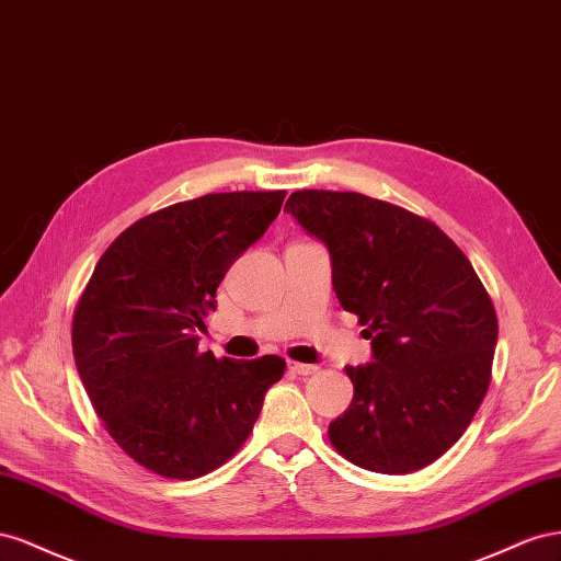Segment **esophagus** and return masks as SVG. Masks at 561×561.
I'll list each match as a JSON object with an SVG mask.
<instances>
[{
	"instance_id": "esophagus-1",
	"label": "esophagus",
	"mask_w": 561,
	"mask_h": 561,
	"mask_svg": "<svg viewBox=\"0 0 561 561\" xmlns=\"http://www.w3.org/2000/svg\"><path fill=\"white\" fill-rule=\"evenodd\" d=\"M289 371H294L298 376H312V374H317V366L302 364V362H289Z\"/></svg>"
}]
</instances>
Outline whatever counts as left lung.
<instances>
[{
  "mask_svg": "<svg viewBox=\"0 0 561 561\" xmlns=\"http://www.w3.org/2000/svg\"><path fill=\"white\" fill-rule=\"evenodd\" d=\"M329 247L333 291L374 359L345 366L350 409L329 425L355 466L409 474L442 458L484 402L499 317L468 255L435 222L359 192L298 190L284 206Z\"/></svg>",
  "mask_w": 561,
  "mask_h": 561,
  "instance_id": "left-lung-1",
  "label": "left lung"
}]
</instances>
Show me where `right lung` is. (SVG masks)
<instances>
[{"label": "right lung", "instance_id": "1", "mask_svg": "<svg viewBox=\"0 0 561 561\" xmlns=\"http://www.w3.org/2000/svg\"><path fill=\"white\" fill-rule=\"evenodd\" d=\"M286 190L214 192L126 228L72 317L79 378L107 435L146 470L197 479L228 462L286 362L199 352L228 267L277 218Z\"/></svg>", "mask_w": 561, "mask_h": 561}]
</instances>
